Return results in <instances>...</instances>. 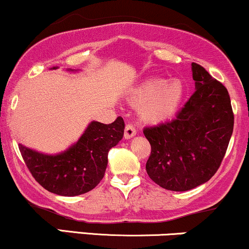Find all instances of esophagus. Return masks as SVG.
<instances>
[{
  "mask_svg": "<svg viewBox=\"0 0 249 249\" xmlns=\"http://www.w3.org/2000/svg\"><path fill=\"white\" fill-rule=\"evenodd\" d=\"M136 133H137V130H136V127L133 126V125L127 124L126 126H125V130H124L125 139L132 138V137L136 136Z\"/></svg>",
  "mask_w": 249,
  "mask_h": 249,
  "instance_id": "obj_1",
  "label": "esophagus"
}]
</instances>
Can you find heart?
<instances>
[{"instance_id":"b5f03b06","label":"heart","mask_w":249,"mask_h":249,"mask_svg":"<svg viewBox=\"0 0 249 249\" xmlns=\"http://www.w3.org/2000/svg\"><path fill=\"white\" fill-rule=\"evenodd\" d=\"M185 95L182 83L178 79L147 78L131 91L128 101L138 107L142 121L150 124L166 122L177 112Z\"/></svg>"}]
</instances>
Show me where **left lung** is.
<instances>
[{
  "mask_svg": "<svg viewBox=\"0 0 249 249\" xmlns=\"http://www.w3.org/2000/svg\"><path fill=\"white\" fill-rule=\"evenodd\" d=\"M192 73L196 91L177 118L142 131L151 144L148 177L177 192L192 190L215 174L234 126L227 89L196 63Z\"/></svg>",
  "mask_w": 249,
  "mask_h": 249,
  "instance_id": "obj_1",
  "label": "left lung"
}]
</instances>
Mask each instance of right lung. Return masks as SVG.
Masks as SVG:
<instances>
[{
    "label": "right lung",
    "instance_id": "1",
    "mask_svg": "<svg viewBox=\"0 0 249 249\" xmlns=\"http://www.w3.org/2000/svg\"><path fill=\"white\" fill-rule=\"evenodd\" d=\"M124 127L122 117L111 124L91 122L76 144L55 156L21 144L18 148L30 173L42 187L58 196H75L99 184L107 166L108 151L122 141Z\"/></svg>",
    "mask_w": 249,
    "mask_h": 249
}]
</instances>
